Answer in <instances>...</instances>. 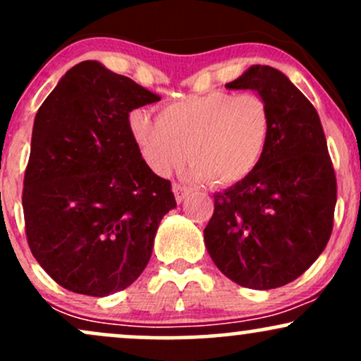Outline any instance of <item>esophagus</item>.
Segmentation results:
<instances>
[{"mask_svg": "<svg viewBox=\"0 0 361 361\" xmlns=\"http://www.w3.org/2000/svg\"><path fill=\"white\" fill-rule=\"evenodd\" d=\"M173 193H175V197H176V202H178V204H180V202H183L185 198L188 197L190 190L186 188V186H183V185H180V183H175V185H173Z\"/></svg>", "mask_w": 361, "mask_h": 361, "instance_id": "34e87169", "label": "esophagus"}]
</instances>
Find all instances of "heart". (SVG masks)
Wrapping results in <instances>:
<instances>
[{
	"label": "heart",
	"instance_id": "b5f03b06",
	"mask_svg": "<svg viewBox=\"0 0 361 361\" xmlns=\"http://www.w3.org/2000/svg\"><path fill=\"white\" fill-rule=\"evenodd\" d=\"M130 134L147 166L169 175L190 157V175L214 186L246 180L259 166L271 137V110L258 93L210 91L169 102L159 117L134 110Z\"/></svg>",
	"mask_w": 361,
	"mask_h": 361
}]
</instances>
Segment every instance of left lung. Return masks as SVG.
<instances>
[{
    "label": "left lung",
    "mask_w": 361,
    "mask_h": 361,
    "mask_svg": "<svg viewBox=\"0 0 361 361\" xmlns=\"http://www.w3.org/2000/svg\"><path fill=\"white\" fill-rule=\"evenodd\" d=\"M227 90H255L271 110V137L246 180L214 195L207 251L227 279L270 290L304 273L333 233L336 175L314 105L279 69L251 66Z\"/></svg>",
    "instance_id": "8db88e82"
}]
</instances>
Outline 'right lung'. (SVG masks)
<instances>
[{"mask_svg": "<svg viewBox=\"0 0 361 361\" xmlns=\"http://www.w3.org/2000/svg\"><path fill=\"white\" fill-rule=\"evenodd\" d=\"M161 100L97 61L69 69L35 115L22 205L32 255L61 287L106 297L147 267L171 181L140 154L128 117Z\"/></svg>", "mask_w": 361, "mask_h": 361, "instance_id": "obj_1", "label": "right lung"}]
</instances>
